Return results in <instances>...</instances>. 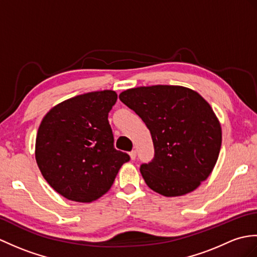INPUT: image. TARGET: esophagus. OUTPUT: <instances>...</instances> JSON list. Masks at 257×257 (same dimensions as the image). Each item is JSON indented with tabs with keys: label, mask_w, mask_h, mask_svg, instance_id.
Returning a JSON list of instances; mask_svg holds the SVG:
<instances>
[{
	"label": "esophagus",
	"mask_w": 257,
	"mask_h": 257,
	"mask_svg": "<svg viewBox=\"0 0 257 257\" xmlns=\"http://www.w3.org/2000/svg\"><path fill=\"white\" fill-rule=\"evenodd\" d=\"M129 154H130L131 160H136V158H137V151L136 150H133Z\"/></svg>",
	"instance_id": "1"
}]
</instances>
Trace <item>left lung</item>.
<instances>
[{
    "label": "left lung",
    "instance_id": "obj_1",
    "mask_svg": "<svg viewBox=\"0 0 257 257\" xmlns=\"http://www.w3.org/2000/svg\"><path fill=\"white\" fill-rule=\"evenodd\" d=\"M119 99L150 130L154 157L140 165L147 185L166 197L193 192L210 175L221 148V127L198 93L174 85L130 88Z\"/></svg>",
    "mask_w": 257,
    "mask_h": 257
}]
</instances>
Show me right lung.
Listing matches in <instances>:
<instances>
[{"mask_svg": "<svg viewBox=\"0 0 257 257\" xmlns=\"http://www.w3.org/2000/svg\"><path fill=\"white\" fill-rule=\"evenodd\" d=\"M116 100V92L107 89L82 94L53 107L40 123L36 161L48 184L67 199L96 200L130 160L114 147L108 112Z\"/></svg>", "mask_w": 257, "mask_h": 257, "instance_id": "right-lung-1", "label": "right lung"}]
</instances>
